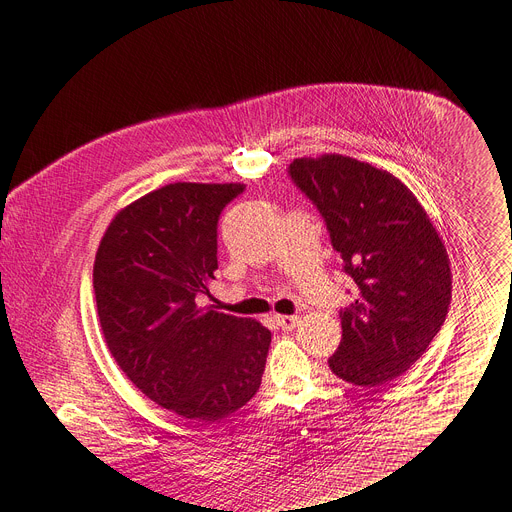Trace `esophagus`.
I'll use <instances>...</instances> for the list:
<instances>
[{
  "mask_svg": "<svg viewBox=\"0 0 512 512\" xmlns=\"http://www.w3.org/2000/svg\"><path fill=\"white\" fill-rule=\"evenodd\" d=\"M276 323H278L284 331H292V329L300 323V319L294 317V315H276Z\"/></svg>",
  "mask_w": 512,
  "mask_h": 512,
  "instance_id": "obj_1",
  "label": "esophagus"
}]
</instances>
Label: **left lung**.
I'll return each instance as SVG.
<instances>
[{
    "instance_id": "left-lung-1",
    "label": "left lung",
    "mask_w": 512,
    "mask_h": 512,
    "mask_svg": "<svg viewBox=\"0 0 512 512\" xmlns=\"http://www.w3.org/2000/svg\"><path fill=\"white\" fill-rule=\"evenodd\" d=\"M290 177L325 218L358 288L329 358L339 379L381 387L432 344L451 304V261L422 203L383 168L342 154L296 158Z\"/></svg>"
}]
</instances>
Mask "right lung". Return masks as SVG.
I'll list each match as a JSON object with an SVG mask.
<instances>
[{
	"instance_id": "obj_1",
	"label": "right lung",
	"mask_w": 512,
	"mask_h": 512,
	"mask_svg": "<svg viewBox=\"0 0 512 512\" xmlns=\"http://www.w3.org/2000/svg\"><path fill=\"white\" fill-rule=\"evenodd\" d=\"M241 183H170L125 206L98 245L102 335L125 377L187 420L218 422L261 385L271 333L199 306L218 269V218Z\"/></svg>"
}]
</instances>
